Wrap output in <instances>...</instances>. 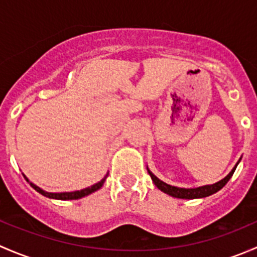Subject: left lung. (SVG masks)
<instances>
[{
  "label": "left lung",
  "mask_w": 257,
  "mask_h": 257,
  "mask_svg": "<svg viewBox=\"0 0 257 257\" xmlns=\"http://www.w3.org/2000/svg\"><path fill=\"white\" fill-rule=\"evenodd\" d=\"M239 162H237V164H239ZM237 164L232 168V170L226 175V177L221 179L220 181H217V183L211 184V185H204V186H199V188H193V189L178 188V186L169 185V184L164 183V181H162L160 179H158L149 169H148V173H149L150 178H152L153 183L155 184V186H157L159 190H162L163 193L179 199H198V198H205V196L212 195V194H215L216 191H219L220 189L224 188V186L226 185L227 181L230 180V178L232 177V174H234Z\"/></svg>",
  "instance_id": "obj_1"
}]
</instances>
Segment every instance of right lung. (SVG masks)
Returning a JSON list of instances; mask_svg holds the SVG:
<instances>
[{
    "label": "right lung",
    "instance_id": "1",
    "mask_svg": "<svg viewBox=\"0 0 257 257\" xmlns=\"http://www.w3.org/2000/svg\"><path fill=\"white\" fill-rule=\"evenodd\" d=\"M25 177L26 180L30 183V185L32 186L33 189H35L36 191H38L40 194H42L43 196H47L49 199H57V200H77V199H80L83 198V196H87L89 195V194L94 193V191H97L98 189H100L103 186V184H104L105 179H107L108 174L105 175L104 178L102 179L100 181H98L97 184H94V185L89 186V188H85V189H82V190H77V191H71V193H48V191L43 190V189H41L40 186L35 185L33 183H31L30 180H28L27 177L26 175H23Z\"/></svg>",
    "mask_w": 257,
    "mask_h": 257
}]
</instances>
